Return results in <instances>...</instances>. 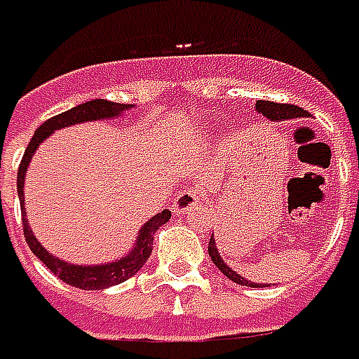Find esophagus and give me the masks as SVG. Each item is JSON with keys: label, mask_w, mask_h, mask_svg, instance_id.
I'll return each mask as SVG.
<instances>
[{"label": "esophagus", "mask_w": 359, "mask_h": 359, "mask_svg": "<svg viewBox=\"0 0 359 359\" xmlns=\"http://www.w3.org/2000/svg\"><path fill=\"white\" fill-rule=\"evenodd\" d=\"M202 200V194L198 192V190H182L179 192V196L175 198V204H172V210H177V212H188V210H192L194 205H198V202Z\"/></svg>", "instance_id": "esophagus-1"}]
</instances>
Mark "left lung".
Masks as SVG:
<instances>
[{
  "instance_id": "left-lung-1",
  "label": "left lung",
  "mask_w": 359,
  "mask_h": 359,
  "mask_svg": "<svg viewBox=\"0 0 359 359\" xmlns=\"http://www.w3.org/2000/svg\"><path fill=\"white\" fill-rule=\"evenodd\" d=\"M257 110L262 114V116H266L270 120H287V118H303V116H307V110H303L302 107H295V104H282V102H270V101H257ZM208 252H210V257L214 260V264L219 270H222L223 274L227 276L229 280L233 282H237L241 285H249V287H260L255 282H249V280H245L243 276H239L233 268H229L225 264V260L219 255V250L215 247V239L214 235L210 237V245H208Z\"/></svg>"
}]
</instances>
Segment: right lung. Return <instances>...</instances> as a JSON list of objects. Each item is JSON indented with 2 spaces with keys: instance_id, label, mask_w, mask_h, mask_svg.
I'll list each match as a JSON object with an SVG mask.
<instances>
[{
  "instance_id": "right-lung-1",
  "label": "right lung",
  "mask_w": 359,
  "mask_h": 359,
  "mask_svg": "<svg viewBox=\"0 0 359 359\" xmlns=\"http://www.w3.org/2000/svg\"><path fill=\"white\" fill-rule=\"evenodd\" d=\"M132 107L134 104L95 99V101H87L83 104H77L74 109L52 116L42 126L36 128L34 136H32V140L27 145V149H25L21 165H19V171H17V194H19V200H21L22 231H25L27 245L44 262V266L48 268L52 274L57 276L62 282L74 285V287H79V290H104V287H110V285L122 284V282H126L128 278H132V276L136 274L137 270L145 264V260L149 258L151 250H154L155 231L171 219V212L169 210H163L161 214L154 215L149 222H145V225H142V229H140L136 243H134V249L130 250L126 257L116 260V262H107V264H97V266L69 264L66 260H60V258L52 257L48 250L40 245L39 239L34 237V233L29 227V222L25 219V214H27L25 200H22L25 198V192H22V188H25V172L29 169V163H31L34 151L39 149V145L50 134H54L56 130L74 126V124H79V122H89V120L116 118L124 110L132 109Z\"/></svg>"
}]
</instances>
